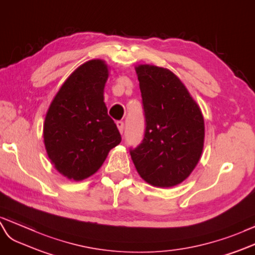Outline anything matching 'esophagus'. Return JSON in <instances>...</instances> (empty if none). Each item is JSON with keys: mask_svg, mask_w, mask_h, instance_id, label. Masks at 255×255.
<instances>
[{"mask_svg": "<svg viewBox=\"0 0 255 255\" xmlns=\"http://www.w3.org/2000/svg\"><path fill=\"white\" fill-rule=\"evenodd\" d=\"M116 125H117V128H119V130H120V132L123 134V132H124V122L119 121L116 123Z\"/></svg>", "mask_w": 255, "mask_h": 255, "instance_id": "esophagus-1", "label": "esophagus"}]
</instances>
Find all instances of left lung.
Instances as JSON below:
<instances>
[{"mask_svg":"<svg viewBox=\"0 0 255 255\" xmlns=\"http://www.w3.org/2000/svg\"><path fill=\"white\" fill-rule=\"evenodd\" d=\"M145 119L144 136L130 155L141 178L157 187L183 182L204 147V117L171 71L155 65L135 68Z\"/></svg>","mask_w":255,"mask_h":255,"instance_id":"8db88e82","label":"left lung"}]
</instances>
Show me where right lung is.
Instances as JSON below:
<instances>
[{"mask_svg":"<svg viewBox=\"0 0 255 255\" xmlns=\"http://www.w3.org/2000/svg\"><path fill=\"white\" fill-rule=\"evenodd\" d=\"M108 76L102 60L85 62L64 82L45 117L48 157L68 179L90 177L102 166L110 149L122 141L103 102Z\"/></svg>","mask_w":255,"mask_h":255,"instance_id":"right-lung-1","label":"right lung"}]
</instances>
